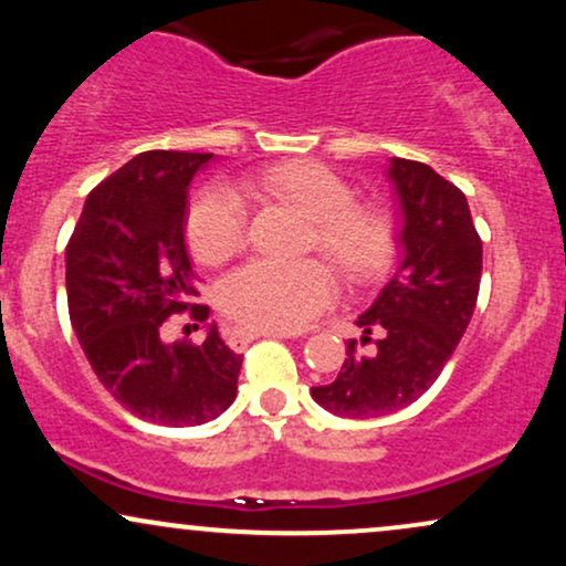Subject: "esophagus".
Returning a JSON list of instances; mask_svg holds the SVG:
<instances>
[{"instance_id":"obj_1","label":"esophagus","mask_w":566,"mask_h":566,"mask_svg":"<svg viewBox=\"0 0 566 566\" xmlns=\"http://www.w3.org/2000/svg\"><path fill=\"white\" fill-rule=\"evenodd\" d=\"M258 337H290V333L282 329H258V327H233L229 333L231 348H244L247 343L258 340Z\"/></svg>"}]
</instances>
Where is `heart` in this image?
I'll use <instances>...</instances> for the list:
<instances>
[{
	"label": "heart",
	"mask_w": 566,
	"mask_h": 566,
	"mask_svg": "<svg viewBox=\"0 0 566 566\" xmlns=\"http://www.w3.org/2000/svg\"><path fill=\"white\" fill-rule=\"evenodd\" d=\"M247 193L287 201L311 218L305 250L327 255L350 284L373 282L394 252V229L375 205L354 201V188L335 170L308 159H287L242 180ZM186 242L205 265H220L247 242V205L229 186H210L191 199ZM337 279L319 258L276 263L258 258L220 282L218 303L231 319L258 329L292 333L333 305Z\"/></svg>",
	"instance_id": "obj_1"
}]
</instances>
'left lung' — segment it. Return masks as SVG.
I'll return each mask as SVG.
<instances>
[{"instance_id": "8db88e82", "label": "left lung", "mask_w": 566, "mask_h": 566, "mask_svg": "<svg viewBox=\"0 0 566 566\" xmlns=\"http://www.w3.org/2000/svg\"><path fill=\"white\" fill-rule=\"evenodd\" d=\"M391 180L405 210V261L365 314L361 354L348 340L333 382L311 388L316 405L340 418L399 412L437 382L476 308L482 239L458 186L412 159H391ZM379 337L375 338L374 335Z\"/></svg>"}]
</instances>
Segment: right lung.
<instances>
[{"instance_id": "add662e5", "label": "right lung", "mask_w": 566, "mask_h": 566, "mask_svg": "<svg viewBox=\"0 0 566 566\" xmlns=\"http://www.w3.org/2000/svg\"><path fill=\"white\" fill-rule=\"evenodd\" d=\"M212 154L146 151L101 180L66 247L71 327L90 367L135 418L159 426L216 420L237 399L242 356L218 327L201 343H161L172 314L205 322L186 252L188 184Z\"/></svg>"}]
</instances>
